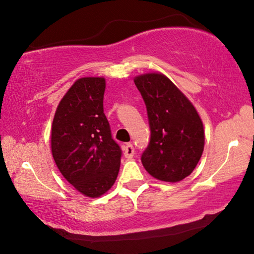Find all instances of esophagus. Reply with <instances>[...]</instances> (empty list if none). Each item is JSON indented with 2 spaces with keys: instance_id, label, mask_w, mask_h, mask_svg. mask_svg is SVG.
Returning a JSON list of instances; mask_svg holds the SVG:
<instances>
[{
  "instance_id": "1",
  "label": "esophagus",
  "mask_w": 254,
  "mask_h": 254,
  "mask_svg": "<svg viewBox=\"0 0 254 254\" xmlns=\"http://www.w3.org/2000/svg\"><path fill=\"white\" fill-rule=\"evenodd\" d=\"M123 151H124V157H126V158H128V159L132 158L134 155V148L132 146V143H127L126 146H124Z\"/></svg>"
}]
</instances>
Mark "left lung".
Listing matches in <instances>:
<instances>
[{
  "label": "left lung",
  "instance_id": "8db88e82",
  "mask_svg": "<svg viewBox=\"0 0 254 254\" xmlns=\"http://www.w3.org/2000/svg\"><path fill=\"white\" fill-rule=\"evenodd\" d=\"M151 136L141 162L152 178L176 183L194 170L204 148L203 123L187 96L160 72L134 76Z\"/></svg>",
  "mask_w": 254,
  "mask_h": 254
}]
</instances>
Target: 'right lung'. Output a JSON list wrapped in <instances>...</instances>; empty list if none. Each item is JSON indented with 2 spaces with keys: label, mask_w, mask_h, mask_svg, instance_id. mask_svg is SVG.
Returning <instances> with one entry per match:
<instances>
[{
  "label": "right lung",
  "mask_w": 254,
  "mask_h": 254,
  "mask_svg": "<svg viewBox=\"0 0 254 254\" xmlns=\"http://www.w3.org/2000/svg\"><path fill=\"white\" fill-rule=\"evenodd\" d=\"M106 80L83 76L63 96L55 111L51 149L59 171L76 191L98 198L114 185L121 149L112 139L103 100Z\"/></svg>",
  "instance_id": "add662e5"
}]
</instances>
